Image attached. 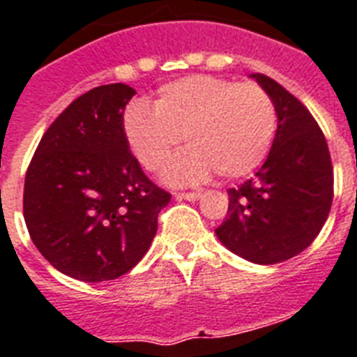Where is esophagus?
<instances>
[{
	"label": "esophagus",
	"instance_id": "34e87169",
	"mask_svg": "<svg viewBox=\"0 0 357 357\" xmlns=\"http://www.w3.org/2000/svg\"><path fill=\"white\" fill-rule=\"evenodd\" d=\"M200 191H188V193H175L176 200H199L200 199Z\"/></svg>",
	"mask_w": 357,
	"mask_h": 357
}]
</instances>
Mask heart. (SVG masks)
<instances>
[{"instance_id": "obj_1", "label": "heart", "mask_w": 357, "mask_h": 357, "mask_svg": "<svg viewBox=\"0 0 357 357\" xmlns=\"http://www.w3.org/2000/svg\"><path fill=\"white\" fill-rule=\"evenodd\" d=\"M278 129L272 96L259 84L215 76H185L158 89L151 105L135 102L123 114V132L132 155L157 172L181 146L162 173L167 184L206 181L213 172L222 178L252 175L270 153Z\"/></svg>"}]
</instances>
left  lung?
<instances>
[{
  "label": "left lung",
  "instance_id": "left-lung-1",
  "mask_svg": "<svg viewBox=\"0 0 357 357\" xmlns=\"http://www.w3.org/2000/svg\"><path fill=\"white\" fill-rule=\"evenodd\" d=\"M272 96L278 131L255 178L228 190L226 220L215 234L229 252L255 264L296 257L331 213L334 172L325 135L310 111L275 79L252 75Z\"/></svg>",
  "mask_w": 357,
  "mask_h": 357
}]
</instances>
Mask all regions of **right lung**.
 <instances>
[{
    "mask_svg": "<svg viewBox=\"0 0 357 357\" xmlns=\"http://www.w3.org/2000/svg\"><path fill=\"white\" fill-rule=\"evenodd\" d=\"M126 84L87 91L41 137L25 176L23 217L32 243L69 278L100 282L128 273L149 250L172 200L129 151Z\"/></svg>",
    "mask_w": 357,
    "mask_h": 357,
    "instance_id": "add662e5",
    "label": "right lung"
}]
</instances>
